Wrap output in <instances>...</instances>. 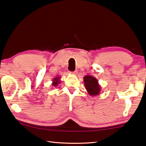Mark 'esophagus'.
I'll list each match as a JSON object with an SVG mask.
<instances>
[{"instance_id":"obj_1","label":"esophagus","mask_w":146,"mask_h":146,"mask_svg":"<svg viewBox=\"0 0 146 146\" xmlns=\"http://www.w3.org/2000/svg\"><path fill=\"white\" fill-rule=\"evenodd\" d=\"M71 75H75L77 74V71H72V72H70Z\"/></svg>"}]
</instances>
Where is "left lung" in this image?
<instances>
[{"label":"left lung","instance_id":"left-lung-1","mask_svg":"<svg viewBox=\"0 0 146 146\" xmlns=\"http://www.w3.org/2000/svg\"><path fill=\"white\" fill-rule=\"evenodd\" d=\"M84 82L85 87L90 96H95L100 94L102 89L96 78L91 75H86L84 77Z\"/></svg>","mask_w":146,"mask_h":146}]
</instances>
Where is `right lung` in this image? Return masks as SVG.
Here are the masks:
<instances>
[{"label": "right lung", "instance_id": "right-lung-1", "mask_svg": "<svg viewBox=\"0 0 146 146\" xmlns=\"http://www.w3.org/2000/svg\"><path fill=\"white\" fill-rule=\"evenodd\" d=\"M60 76H57V77H55L52 80V86H54V87L57 86V85L59 84L60 83Z\"/></svg>", "mask_w": 146, "mask_h": 146}]
</instances>
